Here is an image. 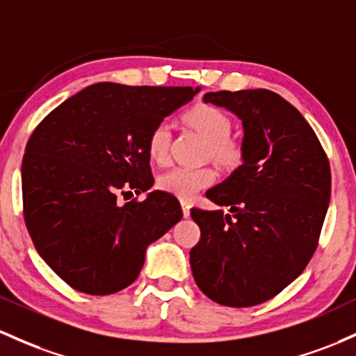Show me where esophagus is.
Returning a JSON list of instances; mask_svg holds the SVG:
<instances>
[{"mask_svg": "<svg viewBox=\"0 0 356 356\" xmlns=\"http://www.w3.org/2000/svg\"><path fill=\"white\" fill-rule=\"evenodd\" d=\"M181 206H182V214H184V218H189L191 216V206L187 201H181Z\"/></svg>", "mask_w": 356, "mask_h": 356, "instance_id": "1", "label": "esophagus"}]
</instances>
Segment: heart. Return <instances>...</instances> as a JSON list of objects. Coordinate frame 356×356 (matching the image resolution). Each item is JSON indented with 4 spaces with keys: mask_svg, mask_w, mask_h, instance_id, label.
Returning a JSON list of instances; mask_svg holds the SVG:
<instances>
[{
    "mask_svg": "<svg viewBox=\"0 0 356 356\" xmlns=\"http://www.w3.org/2000/svg\"><path fill=\"white\" fill-rule=\"evenodd\" d=\"M184 120L209 142L211 157L225 167H235L241 160V147L229 140L232 120L225 111L213 104H197L184 115ZM172 128L167 121H160L148 134V155L157 163L169 160ZM216 172L211 167H174L160 177L159 186L165 193L182 201L193 199L201 189L211 186Z\"/></svg>",
    "mask_w": 356,
    "mask_h": 356,
    "instance_id": "heart-1",
    "label": "heart"
}]
</instances>
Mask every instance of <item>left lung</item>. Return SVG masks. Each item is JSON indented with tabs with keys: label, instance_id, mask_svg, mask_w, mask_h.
Here are the masks:
<instances>
[{
	"label": "left lung",
	"instance_id": "1",
	"mask_svg": "<svg viewBox=\"0 0 356 356\" xmlns=\"http://www.w3.org/2000/svg\"><path fill=\"white\" fill-rule=\"evenodd\" d=\"M241 120V165L206 191L221 209L193 208L201 240L191 250L197 287L214 302L250 307L306 268L331 196L330 162L304 116L267 89L206 92Z\"/></svg>",
	"mask_w": 356,
	"mask_h": 356
}]
</instances>
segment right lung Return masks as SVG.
<instances>
[{"instance_id": "add662e5", "label": "right lung", "mask_w": 356, "mask_h": 356, "mask_svg": "<svg viewBox=\"0 0 356 356\" xmlns=\"http://www.w3.org/2000/svg\"><path fill=\"white\" fill-rule=\"evenodd\" d=\"M199 88L97 83L35 128L22 163L25 222L38 255L76 291L115 294L138 277L148 245L182 220L177 197L152 191L120 207V188L154 186L148 134Z\"/></svg>"}]
</instances>
